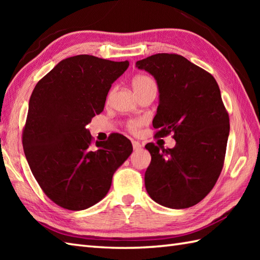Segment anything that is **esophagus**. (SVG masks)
<instances>
[{
    "label": "esophagus",
    "instance_id": "34e87169",
    "mask_svg": "<svg viewBox=\"0 0 260 260\" xmlns=\"http://www.w3.org/2000/svg\"><path fill=\"white\" fill-rule=\"evenodd\" d=\"M132 145H133V148L136 151V150H140L141 148V143L137 142V141H132Z\"/></svg>",
    "mask_w": 260,
    "mask_h": 260
}]
</instances>
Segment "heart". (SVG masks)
Wrapping results in <instances>:
<instances>
[{"instance_id":"heart-1","label":"heart","mask_w":260,"mask_h":260,"mask_svg":"<svg viewBox=\"0 0 260 260\" xmlns=\"http://www.w3.org/2000/svg\"><path fill=\"white\" fill-rule=\"evenodd\" d=\"M154 84V81L150 77L146 76V75H139V76H135L133 78V87H134V90L136 91L137 95L141 91H143L147 88L150 85ZM114 92V88L109 90L108 95H107V101H109L110 97H112ZM145 124V119L143 118H133V119H129L126 121V128L128 129L132 133H137L143 126Z\"/></svg>"}]
</instances>
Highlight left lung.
Masks as SVG:
<instances>
[{
    "mask_svg": "<svg viewBox=\"0 0 260 260\" xmlns=\"http://www.w3.org/2000/svg\"><path fill=\"white\" fill-rule=\"evenodd\" d=\"M136 67L157 81L155 135L172 133L176 141L173 148L145 145L152 156L146 191L164 207L190 208L213 189L223 168L230 124L219 86L211 74L176 53L153 54Z\"/></svg>",
    "mask_w": 260,
    "mask_h": 260,
    "instance_id": "left-lung-1",
    "label": "left lung"
}]
</instances>
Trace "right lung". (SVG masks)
Masks as SVG:
<instances>
[{"instance_id": "1", "label": "right lung", "mask_w": 260, "mask_h": 260, "mask_svg": "<svg viewBox=\"0 0 260 260\" xmlns=\"http://www.w3.org/2000/svg\"><path fill=\"white\" fill-rule=\"evenodd\" d=\"M128 66L78 54L60 61L33 89L22 144L38 184L57 206L79 211L101 201L133 152L124 135L95 143L86 127Z\"/></svg>"}]
</instances>
